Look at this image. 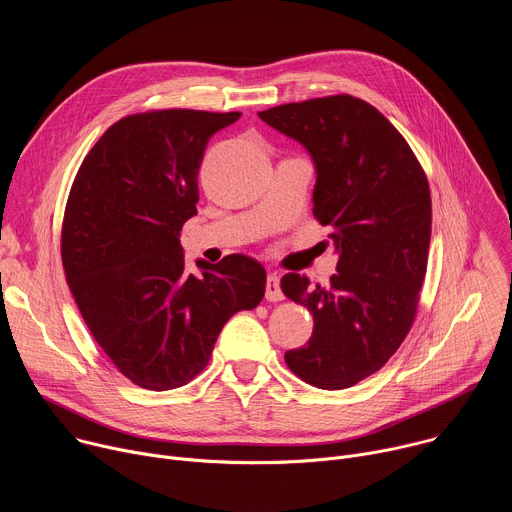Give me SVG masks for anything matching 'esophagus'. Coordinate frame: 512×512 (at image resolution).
<instances>
[{
    "instance_id": "esophagus-1",
    "label": "esophagus",
    "mask_w": 512,
    "mask_h": 512,
    "mask_svg": "<svg viewBox=\"0 0 512 512\" xmlns=\"http://www.w3.org/2000/svg\"><path fill=\"white\" fill-rule=\"evenodd\" d=\"M265 298H267L269 302H281V300H283V291H281V287H279V275H277V273L267 275Z\"/></svg>"
}]
</instances>
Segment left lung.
Returning <instances> with one entry per match:
<instances>
[{"instance_id": "8db88e82", "label": "left lung", "mask_w": 512, "mask_h": 512, "mask_svg": "<svg viewBox=\"0 0 512 512\" xmlns=\"http://www.w3.org/2000/svg\"><path fill=\"white\" fill-rule=\"evenodd\" d=\"M259 117L310 154L314 216L332 227L338 253L328 287L281 277L283 294L314 316L312 338L285 362L308 385L348 389L377 373L413 324L431 239L429 184L403 135L362 99L287 103Z\"/></svg>"}]
</instances>
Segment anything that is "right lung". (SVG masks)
<instances>
[{
	"label": "right lung",
	"mask_w": 512,
	"mask_h": 512,
	"mask_svg": "<svg viewBox=\"0 0 512 512\" xmlns=\"http://www.w3.org/2000/svg\"><path fill=\"white\" fill-rule=\"evenodd\" d=\"M239 111H148L113 123L83 160L62 223V265L93 338L131 383L168 391L210 360L229 318L265 296L247 255L184 263L208 139Z\"/></svg>",
	"instance_id": "right-lung-1"
}]
</instances>
